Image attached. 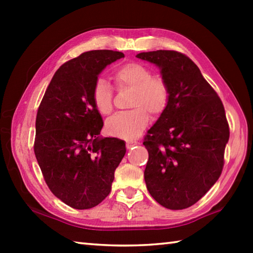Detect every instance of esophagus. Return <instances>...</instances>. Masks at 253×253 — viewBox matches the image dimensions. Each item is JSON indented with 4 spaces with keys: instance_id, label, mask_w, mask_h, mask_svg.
<instances>
[{
    "instance_id": "obj_1",
    "label": "esophagus",
    "mask_w": 253,
    "mask_h": 253,
    "mask_svg": "<svg viewBox=\"0 0 253 253\" xmlns=\"http://www.w3.org/2000/svg\"><path fill=\"white\" fill-rule=\"evenodd\" d=\"M139 143L138 142H136V140H128V142L126 143V147L129 149V148H131V147H134V146H136V145H138Z\"/></svg>"
}]
</instances>
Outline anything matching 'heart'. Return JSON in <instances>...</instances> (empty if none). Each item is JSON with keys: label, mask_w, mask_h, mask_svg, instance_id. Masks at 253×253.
Returning a JSON list of instances; mask_svg holds the SVG:
<instances>
[{"label": "heart", "mask_w": 253, "mask_h": 253, "mask_svg": "<svg viewBox=\"0 0 253 253\" xmlns=\"http://www.w3.org/2000/svg\"><path fill=\"white\" fill-rule=\"evenodd\" d=\"M114 79L119 89H132V110L116 114L106 122V130L115 137H134L148 125L149 111L160 116L168 108L169 89L165 80L154 77L149 68L137 62L126 63L115 71ZM92 101L101 115H109L114 109V92L105 79H98L92 89Z\"/></svg>", "instance_id": "b5f03b06"}]
</instances>
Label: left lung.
<instances>
[{
    "mask_svg": "<svg viewBox=\"0 0 253 253\" xmlns=\"http://www.w3.org/2000/svg\"><path fill=\"white\" fill-rule=\"evenodd\" d=\"M136 57L160 68L169 89L168 108L143 143L148 151L147 190L166 209L190 208L215 184L223 169L230 136L223 104L185 54L157 50Z\"/></svg>",
    "mask_w": 253,
    "mask_h": 253,
    "instance_id": "obj_1",
    "label": "left lung"
}]
</instances>
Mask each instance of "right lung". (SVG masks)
Segmentation results:
<instances>
[{
    "mask_svg": "<svg viewBox=\"0 0 253 253\" xmlns=\"http://www.w3.org/2000/svg\"><path fill=\"white\" fill-rule=\"evenodd\" d=\"M125 57L92 50L55 71L39 106L34 154L50 191L69 207L91 209L111 190L124 140L100 137L101 115L92 101L93 84L105 68Z\"/></svg>",
    "mask_w": 253,
    "mask_h": 253,
    "instance_id": "1",
    "label": "right lung"
}]
</instances>
